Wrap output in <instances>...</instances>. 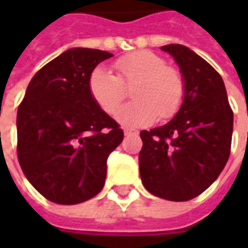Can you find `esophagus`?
<instances>
[{
    "label": "esophagus",
    "instance_id": "1",
    "mask_svg": "<svg viewBox=\"0 0 248 248\" xmlns=\"http://www.w3.org/2000/svg\"><path fill=\"white\" fill-rule=\"evenodd\" d=\"M124 135H126V137H129V135H138V130L124 129Z\"/></svg>",
    "mask_w": 248,
    "mask_h": 248
}]
</instances>
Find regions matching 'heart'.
Masks as SVG:
<instances>
[{
    "mask_svg": "<svg viewBox=\"0 0 248 248\" xmlns=\"http://www.w3.org/2000/svg\"><path fill=\"white\" fill-rule=\"evenodd\" d=\"M117 77L98 66L89 78V92L97 106L113 115L131 89L133 102L119 110L115 118L124 126H146L156 118H171L185 99V79L181 71L155 53L142 50L115 60Z\"/></svg>",
    "mask_w": 248,
    "mask_h": 248,
    "instance_id": "heart-1",
    "label": "heart"
}]
</instances>
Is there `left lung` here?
<instances>
[{
  "instance_id": "8db88e82",
  "label": "left lung",
  "mask_w": 248,
  "mask_h": 248,
  "mask_svg": "<svg viewBox=\"0 0 248 248\" xmlns=\"http://www.w3.org/2000/svg\"><path fill=\"white\" fill-rule=\"evenodd\" d=\"M170 53L185 79V99L169 124L142 130V183L153 195L185 202L213 185L229 161L234 113L223 79L202 57L183 45Z\"/></svg>"
}]
</instances>
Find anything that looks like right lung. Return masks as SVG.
Masks as SVG:
<instances>
[{
	"mask_svg": "<svg viewBox=\"0 0 248 248\" xmlns=\"http://www.w3.org/2000/svg\"><path fill=\"white\" fill-rule=\"evenodd\" d=\"M113 57L97 49H69L35 73L17 111V156L25 177L58 204L95 197L106 179L108 154L124 130L98 108L89 78Z\"/></svg>",
	"mask_w": 248,
	"mask_h": 248,
	"instance_id": "obj_1",
	"label": "right lung"
}]
</instances>
